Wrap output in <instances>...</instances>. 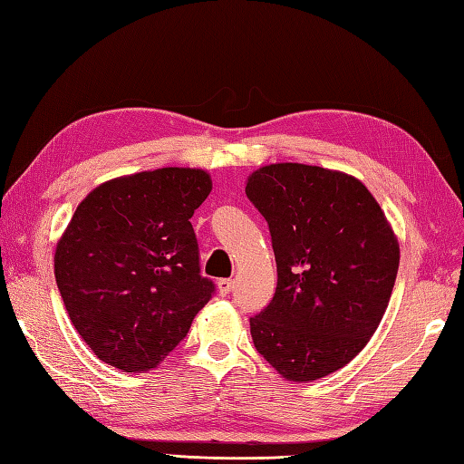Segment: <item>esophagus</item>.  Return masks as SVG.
<instances>
[{
	"mask_svg": "<svg viewBox=\"0 0 464 464\" xmlns=\"http://www.w3.org/2000/svg\"><path fill=\"white\" fill-rule=\"evenodd\" d=\"M233 289V279H217V291H219V295H229Z\"/></svg>",
	"mask_w": 464,
	"mask_h": 464,
	"instance_id": "esophagus-1",
	"label": "esophagus"
}]
</instances>
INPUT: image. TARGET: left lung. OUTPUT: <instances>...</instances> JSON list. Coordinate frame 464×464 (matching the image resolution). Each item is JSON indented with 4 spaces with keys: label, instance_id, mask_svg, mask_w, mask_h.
Listing matches in <instances>:
<instances>
[{
    "label": "left lung",
    "instance_id": "obj_1",
    "mask_svg": "<svg viewBox=\"0 0 464 464\" xmlns=\"http://www.w3.org/2000/svg\"><path fill=\"white\" fill-rule=\"evenodd\" d=\"M269 225L277 289L251 317L255 349L295 382L353 361L377 331L395 287L399 241L357 177L273 163L245 187Z\"/></svg>",
    "mask_w": 464,
    "mask_h": 464
}]
</instances>
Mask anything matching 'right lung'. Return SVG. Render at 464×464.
Returning <instances> with one entry per match:
<instances>
[{
  "mask_svg": "<svg viewBox=\"0 0 464 464\" xmlns=\"http://www.w3.org/2000/svg\"><path fill=\"white\" fill-rule=\"evenodd\" d=\"M191 167L117 177L85 197L55 249V281L73 327L97 359L155 369L213 297L201 277L191 217L211 193Z\"/></svg>",
  "mask_w": 464,
  "mask_h": 464,
  "instance_id": "obj_1",
  "label": "right lung"
}]
</instances>
